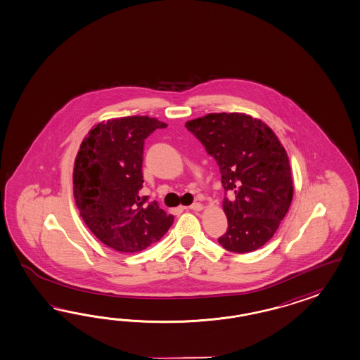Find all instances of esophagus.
<instances>
[{"label": "esophagus", "instance_id": "1", "mask_svg": "<svg viewBox=\"0 0 360 360\" xmlns=\"http://www.w3.org/2000/svg\"><path fill=\"white\" fill-rule=\"evenodd\" d=\"M188 210H193V211H202L203 210V205L202 203H194V205H190Z\"/></svg>", "mask_w": 360, "mask_h": 360}]
</instances>
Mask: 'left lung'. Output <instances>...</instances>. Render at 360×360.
<instances>
[{"mask_svg":"<svg viewBox=\"0 0 360 360\" xmlns=\"http://www.w3.org/2000/svg\"><path fill=\"white\" fill-rule=\"evenodd\" d=\"M220 167L228 231L219 243L245 254L271 240L293 196L291 166L281 140L261 119L214 112L186 123Z\"/></svg>","mask_w":360,"mask_h":360,"instance_id":"8db88e82","label":"left lung"}]
</instances>
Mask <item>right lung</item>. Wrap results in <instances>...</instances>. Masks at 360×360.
<instances>
[{
  "mask_svg": "<svg viewBox=\"0 0 360 360\" xmlns=\"http://www.w3.org/2000/svg\"><path fill=\"white\" fill-rule=\"evenodd\" d=\"M155 117L103 120L82 140L75 160L73 195L82 220L99 241L122 253L141 252L161 240L174 221L157 202L146 205L143 187L144 140Z\"/></svg>",
  "mask_w": 360,
  "mask_h": 360,
  "instance_id": "1",
  "label": "right lung"
}]
</instances>
